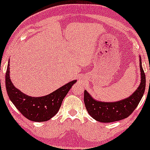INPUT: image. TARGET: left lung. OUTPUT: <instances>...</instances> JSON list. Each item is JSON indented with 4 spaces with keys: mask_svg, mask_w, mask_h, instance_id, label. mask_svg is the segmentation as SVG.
I'll use <instances>...</instances> for the list:
<instances>
[{
    "mask_svg": "<svg viewBox=\"0 0 150 150\" xmlns=\"http://www.w3.org/2000/svg\"><path fill=\"white\" fill-rule=\"evenodd\" d=\"M141 71L140 85L132 95L125 99L115 102H102L96 100L88 93L84 92V102L88 113L100 122L110 123L122 120L131 115L138 106L145 89V75L139 56Z\"/></svg>",
    "mask_w": 150,
    "mask_h": 150,
    "instance_id": "left-lung-1",
    "label": "left lung"
}]
</instances>
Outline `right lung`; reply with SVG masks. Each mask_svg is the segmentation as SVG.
Wrapping results in <instances>:
<instances>
[{
	"instance_id": "1",
	"label": "right lung",
	"mask_w": 150,
	"mask_h": 150,
	"mask_svg": "<svg viewBox=\"0 0 150 150\" xmlns=\"http://www.w3.org/2000/svg\"><path fill=\"white\" fill-rule=\"evenodd\" d=\"M9 60L5 75L6 89L9 98L16 108L28 120L33 122H42L50 120L59 111L63 100L76 80L69 82L50 94L33 97L16 88L10 79Z\"/></svg>"
}]
</instances>
